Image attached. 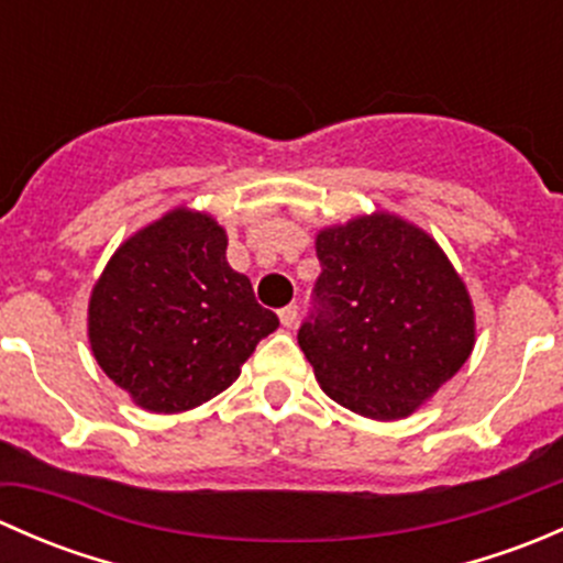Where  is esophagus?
Segmentation results:
<instances>
[{
	"mask_svg": "<svg viewBox=\"0 0 563 563\" xmlns=\"http://www.w3.org/2000/svg\"><path fill=\"white\" fill-rule=\"evenodd\" d=\"M277 316H280L283 327H294V321H297V316H299V308L297 305H286V308H283Z\"/></svg>",
	"mask_w": 563,
	"mask_h": 563,
	"instance_id": "34e87169",
	"label": "esophagus"
}]
</instances>
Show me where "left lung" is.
<instances>
[{
	"label": "left lung",
	"instance_id": "8db88e82",
	"mask_svg": "<svg viewBox=\"0 0 563 563\" xmlns=\"http://www.w3.org/2000/svg\"><path fill=\"white\" fill-rule=\"evenodd\" d=\"M316 255L297 340L318 384L362 417H408L474 349L463 280L424 231L384 212L321 231Z\"/></svg>",
	"mask_w": 563,
	"mask_h": 563
}]
</instances>
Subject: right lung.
Masks as SVG:
<instances>
[{"label": "right lung", "instance_id": "1", "mask_svg": "<svg viewBox=\"0 0 563 563\" xmlns=\"http://www.w3.org/2000/svg\"><path fill=\"white\" fill-rule=\"evenodd\" d=\"M212 218L174 209L108 261L89 302L95 360L141 408L176 413L236 382L255 345L280 327L225 261Z\"/></svg>", "mask_w": 563, "mask_h": 563}]
</instances>
